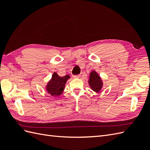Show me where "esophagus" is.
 <instances>
[{
	"label": "esophagus",
	"mask_w": 150,
	"mask_h": 150,
	"mask_svg": "<svg viewBox=\"0 0 150 150\" xmlns=\"http://www.w3.org/2000/svg\"><path fill=\"white\" fill-rule=\"evenodd\" d=\"M80 76L79 75H73L72 76V78H79Z\"/></svg>",
	"instance_id": "34e87169"
}]
</instances>
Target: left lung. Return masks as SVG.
<instances>
[{
  "instance_id": "obj_1",
  "label": "left lung",
  "mask_w": 150,
  "mask_h": 150,
  "mask_svg": "<svg viewBox=\"0 0 150 150\" xmlns=\"http://www.w3.org/2000/svg\"><path fill=\"white\" fill-rule=\"evenodd\" d=\"M89 84L90 87L95 92H99L103 86V82L99 76L96 71H92L90 73Z\"/></svg>"
}]
</instances>
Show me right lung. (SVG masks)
Returning a JSON list of instances; mask_svg holds the SVG:
<instances>
[{"mask_svg": "<svg viewBox=\"0 0 150 150\" xmlns=\"http://www.w3.org/2000/svg\"><path fill=\"white\" fill-rule=\"evenodd\" d=\"M70 78L69 75L64 77H60L56 72H54L52 79L47 85L46 89L47 92L52 96H60L64 91L66 81Z\"/></svg>", "mask_w": 150, "mask_h": 150, "instance_id": "right-lung-1", "label": "right lung"}]
</instances>
